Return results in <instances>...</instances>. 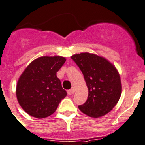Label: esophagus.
I'll return each mask as SVG.
<instances>
[{"label": "esophagus", "instance_id": "1", "mask_svg": "<svg viewBox=\"0 0 145 145\" xmlns=\"http://www.w3.org/2000/svg\"><path fill=\"white\" fill-rule=\"evenodd\" d=\"M74 91H75L74 89H70V90H69V91H68V94H69V95H73L74 93Z\"/></svg>", "mask_w": 145, "mask_h": 145}]
</instances>
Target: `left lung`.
Wrapping results in <instances>:
<instances>
[{"instance_id":"1","label":"left lung","mask_w":145,"mask_h":145,"mask_svg":"<svg viewBox=\"0 0 145 145\" xmlns=\"http://www.w3.org/2000/svg\"><path fill=\"white\" fill-rule=\"evenodd\" d=\"M84 76L89 95L84 104L78 106L83 113L102 117L113 109L121 95L119 73L113 64L103 56L80 53L71 56Z\"/></svg>"}]
</instances>
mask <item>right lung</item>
I'll list each match as a JSON object with an SVG mask.
<instances>
[{"label":"right lung","mask_w":145,"mask_h":145,"mask_svg":"<svg viewBox=\"0 0 145 145\" xmlns=\"http://www.w3.org/2000/svg\"><path fill=\"white\" fill-rule=\"evenodd\" d=\"M66 59L60 56H41L31 62L20 76L16 97L22 109L33 117L44 118L56 111L67 95L56 72Z\"/></svg>","instance_id":"right-lung-1"}]
</instances>
